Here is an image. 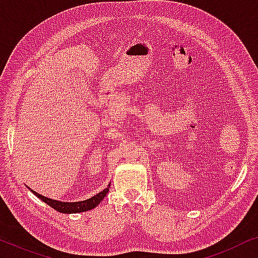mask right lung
Wrapping results in <instances>:
<instances>
[{
  "instance_id": "obj_1",
  "label": "right lung",
  "mask_w": 258,
  "mask_h": 258,
  "mask_svg": "<svg viewBox=\"0 0 258 258\" xmlns=\"http://www.w3.org/2000/svg\"><path fill=\"white\" fill-rule=\"evenodd\" d=\"M109 186L108 188H105L104 190H102L101 192H98L97 195L90 197V199H88L86 201H81V202H73V203L72 202H59V201H55V200L48 199V197H45V196H42L41 194L34 191V190H31V191H33L35 195L38 197V199L47 203L48 206L54 208L55 210L59 211V213L75 214V213H83V211L91 210V209H94L95 207H97L98 203H100L101 201L104 199L105 195H107V192L109 191Z\"/></svg>"
}]
</instances>
